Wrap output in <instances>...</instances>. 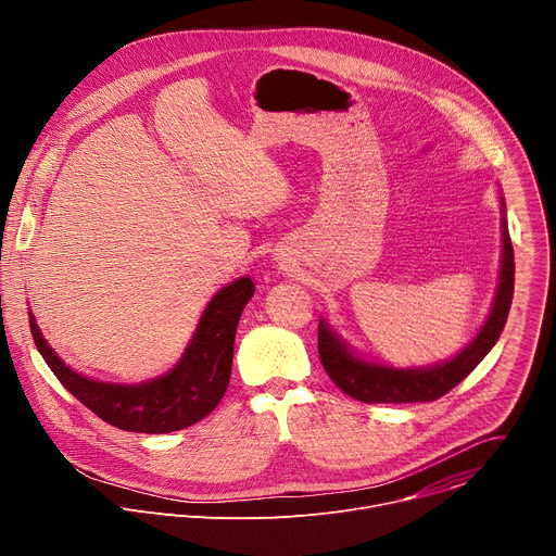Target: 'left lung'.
<instances>
[{"instance_id": "8db88e82", "label": "left lung", "mask_w": 556, "mask_h": 556, "mask_svg": "<svg viewBox=\"0 0 556 556\" xmlns=\"http://www.w3.org/2000/svg\"><path fill=\"white\" fill-rule=\"evenodd\" d=\"M502 235H504V255H502V275L497 286V296L489 321L482 332L475 337L468 348H464L448 363L427 367V369H391L374 363H363L354 358L345 345L328 330V326L319 324V358L324 369L332 378V382L345 391L352 399L361 403H431L442 399L446 391L459 384L482 358L497 343L508 312L513 303L515 290V255L513 242L506 224V206L502 200Z\"/></svg>"}]
</instances>
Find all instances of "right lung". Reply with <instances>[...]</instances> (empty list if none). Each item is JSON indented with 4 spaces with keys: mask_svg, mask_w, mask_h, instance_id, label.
Returning a JSON list of instances; mask_svg holds the SVG:
<instances>
[{
    "mask_svg": "<svg viewBox=\"0 0 556 556\" xmlns=\"http://www.w3.org/2000/svg\"><path fill=\"white\" fill-rule=\"evenodd\" d=\"M255 286L249 277L222 288L206 305L182 361L167 374L142 384H112L72 371L43 341L35 316V345L59 382L92 414L112 427L136 433H172L206 418L222 401L230 380L237 324Z\"/></svg>",
    "mask_w": 556,
    "mask_h": 556,
    "instance_id": "add662e5",
    "label": "right lung"
}]
</instances>
